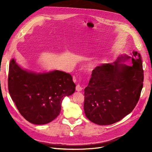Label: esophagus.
Here are the masks:
<instances>
[{"label":"esophagus","mask_w":152,"mask_h":152,"mask_svg":"<svg viewBox=\"0 0 152 152\" xmlns=\"http://www.w3.org/2000/svg\"><path fill=\"white\" fill-rule=\"evenodd\" d=\"M76 90L77 91H81L83 90V88L80 85H77L76 87Z\"/></svg>","instance_id":"34e87169"}]
</instances>
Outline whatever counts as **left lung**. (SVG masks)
<instances>
[{
    "mask_svg": "<svg viewBox=\"0 0 152 152\" xmlns=\"http://www.w3.org/2000/svg\"><path fill=\"white\" fill-rule=\"evenodd\" d=\"M130 60L132 65L124 63ZM85 89L84 110L87 118L99 125L113 124L130 114L135 107L143 88L142 57L120 56L113 63L95 67Z\"/></svg>",
    "mask_w": 152,
    "mask_h": 152,
    "instance_id": "1",
    "label": "left lung"
}]
</instances>
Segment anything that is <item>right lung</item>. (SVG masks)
<instances>
[{
  "label": "right lung",
  "mask_w": 152,
  "mask_h": 152,
  "mask_svg": "<svg viewBox=\"0 0 152 152\" xmlns=\"http://www.w3.org/2000/svg\"><path fill=\"white\" fill-rule=\"evenodd\" d=\"M71 75L58 70L37 72L22 67L13 58L9 64L8 88L19 113L29 122L44 125L61 110L65 96L75 91Z\"/></svg>",
  "instance_id": "1"
}]
</instances>
